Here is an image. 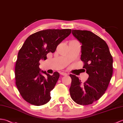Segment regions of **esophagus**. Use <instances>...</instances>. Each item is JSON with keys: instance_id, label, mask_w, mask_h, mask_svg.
Returning a JSON list of instances; mask_svg holds the SVG:
<instances>
[{"instance_id": "1", "label": "esophagus", "mask_w": 123, "mask_h": 123, "mask_svg": "<svg viewBox=\"0 0 123 123\" xmlns=\"http://www.w3.org/2000/svg\"><path fill=\"white\" fill-rule=\"evenodd\" d=\"M60 74H61V75H63V76H67V75H68V74H67V73L63 72H61V73H60Z\"/></svg>"}]
</instances>
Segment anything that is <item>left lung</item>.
I'll use <instances>...</instances> for the list:
<instances>
[{"instance_id":"1","label":"left lung","mask_w":123,"mask_h":123,"mask_svg":"<svg viewBox=\"0 0 123 123\" xmlns=\"http://www.w3.org/2000/svg\"><path fill=\"white\" fill-rule=\"evenodd\" d=\"M72 33L82 44L81 59L88 78L82 84L76 75L70 74V95L77 104L90 105L107 90L113 74V58L106 43L91 31L72 30Z\"/></svg>"}]
</instances>
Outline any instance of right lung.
Segmentation results:
<instances>
[{
  "mask_svg": "<svg viewBox=\"0 0 123 123\" xmlns=\"http://www.w3.org/2000/svg\"><path fill=\"white\" fill-rule=\"evenodd\" d=\"M71 32L70 29L40 31L28 37L20 49L15 66L16 84L22 98L29 103L40 106L51 99L50 92L60 74L55 72L50 75L41 70L39 61L45 60L48 53L55 52Z\"/></svg>",
  "mask_w": 123,
  "mask_h": 123,
  "instance_id": "add662e5",
  "label": "right lung"
}]
</instances>
